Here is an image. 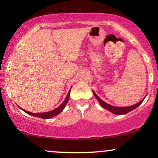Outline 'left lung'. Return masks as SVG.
Wrapping results in <instances>:
<instances>
[{"label":"left lung","mask_w":158,"mask_h":158,"mask_svg":"<svg viewBox=\"0 0 158 158\" xmlns=\"http://www.w3.org/2000/svg\"><path fill=\"white\" fill-rule=\"evenodd\" d=\"M94 92V91H93ZM94 94L95 97H96L97 100L99 102V103L101 105V106L104 108V109H107L108 111L112 112V113L114 114H117V115H122V114H127L128 112L132 111L133 109H136V108L139 106L141 104V103L143 102L144 98L142 99L141 101H139V103H136V104L131 106H127V107H115V106H113L111 105H109L108 104V103H105L104 101L101 100V99L99 98V97L97 96V95L95 94L94 92Z\"/></svg>","instance_id":"left-lung-1"}]
</instances>
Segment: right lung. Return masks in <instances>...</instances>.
Returning a JSON list of instances; mask_svg holds the SVG:
<instances>
[{
  "label": "right lung",
  "instance_id": "obj_1",
  "mask_svg": "<svg viewBox=\"0 0 158 158\" xmlns=\"http://www.w3.org/2000/svg\"><path fill=\"white\" fill-rule=\"evenodd\" d=\"M70 90H69L68 96H66V98H65V99H64V101H63V103H62L59 107H57V109L53 110V111H49V112H44V113L35 114V113H31V112L26 111V110L21 109H21H22L23 111H25L27 114H30V115H31V116H36V117H39V118H44V119H46V118H50L52 117H53V116H55L56 115H57V114H59L60 112H61L62 110L64 109V108L65 107L67 103L68 102L69 98H70Z\"/></svg>",
  "mask_w": 158,
  "mask_h": 158
}]
</instances>
